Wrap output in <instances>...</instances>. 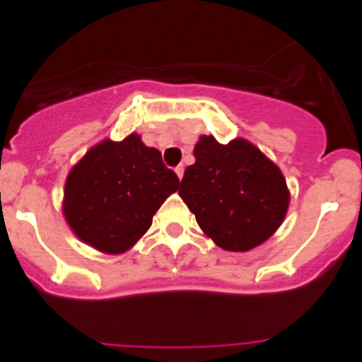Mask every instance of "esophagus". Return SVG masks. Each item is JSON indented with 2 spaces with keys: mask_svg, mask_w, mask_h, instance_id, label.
I'll list each match as a JSON object with an SVG mask.
<instances>
[{
  "mask_svg": "<svg viewBox=\"0 0 362 362\" xmlns=\"http://www.w3.org/2000/svg\"><path fill=\"white\" fill-rule=\"evenodd\" d=\"M175 173H177L178 178H180V180H182V177H184V166H182V164H180V166L175 168Z\"/></svg>",
  "mask_w": 362,
  "mask_h": 362,
  "instance_id": "obj_1",
  "label": "esophagus"
}]
</instances>
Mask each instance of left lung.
Wrapping results in <instances>:
<instances>
[{
    "mask_svg": "<svg viewBox=\"0 0 362 362\" xmlns=\"http://www.w3.org/2000/svg\"><path fill=\"white\" fill-rule=\"evenodd\" d=\"M194 158L178 194L221 249L247 252L280 228L289 208L286 178L257 147L243 138L222 145L203 134Z\"/></svg>",
    "mask_w": 362,
    "mask_h": 362,
    "instance_id": "obj_1",
    "label": "left lung"
}]
</instances>
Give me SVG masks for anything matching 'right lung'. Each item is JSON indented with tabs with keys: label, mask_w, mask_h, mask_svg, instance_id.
I'll return each mask as SVG.
<instances>
[{
	"label": "right lung",
	"mask_w": 362,
	"mask_h": 362,
	"mask_svg": "<svg viewBox=\"0 0 362 362\" xmlns=\"http://www.w3.org/2000/svg\"><path fill=\"white\" fill-rule=\"evenodd\" d=\"M178 185L160 152L147 147L138 134L122 141L103 140L69 171L64 217L87 245L120 254L147 233L156 211Z\"/></svg>",
	"instance_id": "right-lung-1"
}]
</instances>
